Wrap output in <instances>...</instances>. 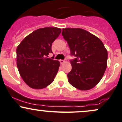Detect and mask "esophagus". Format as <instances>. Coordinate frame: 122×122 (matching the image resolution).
<instances>
[{"label": "esophagus", "instance_id": "obj_1", "mask_svg": "<svg viewBox=\"0 0 122 122\" xmlns=\"http://www.w3.org/2000/svg\"><path fill=\"white\" fill-rule=\"evenodd\" d=\"M60 64H64V62H65V61H64V60H60Z\"/></svg>", "mask_w": 122, "mask_h": 122}]
</instances>
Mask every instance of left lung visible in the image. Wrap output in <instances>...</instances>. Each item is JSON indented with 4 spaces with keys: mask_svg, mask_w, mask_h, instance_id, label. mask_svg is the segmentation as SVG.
<instances>
[{
    "mask_svg": "<svg viewBox=\"0 0 122 122\" xmlns=\"http://www.w3.org/2000/svg\"><path fill=\"white\" fill-rule=\"evenodd\" d=\"M62 35L68 42L71 56L72 70L68 81L81 91L92 89L99 83L107 66V50L99 38L79 28L62 29Z\"/></svg>",
    "mask_w": 122,
    "mask_h": 122,
    "instance_id": "left-lung-1",
    "label": "left lung"
}]
</instances>
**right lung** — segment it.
Instances as JSON below:
<instances>
[{"label":"right lung","mask_w":122,"mask_h":122,"mask_svg":"<svg viewBox=\"0 0 122 122\" xmlns=\"http://www.w3.org/2000/svg\"><path fill=\"white\" fill-rule=\"evenodd\" d=\"M61 29L41 28L22 40L16 48V65L21 77L33 89L46 88L52 83L60 63L47 58L52 53L51 45L59 36Z\"/></svg>","instance_id":"right-lung-1"}]
</instances>
